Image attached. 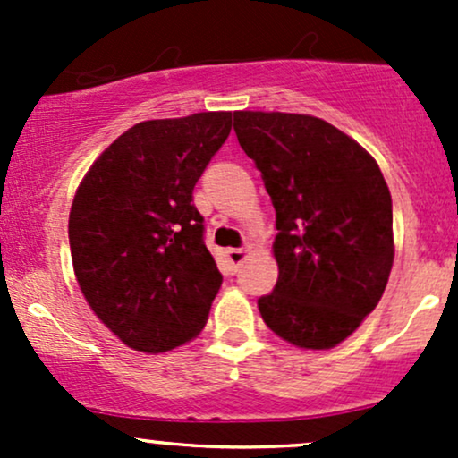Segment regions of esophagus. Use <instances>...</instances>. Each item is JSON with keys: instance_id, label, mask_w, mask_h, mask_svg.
<instances>
[{"instance_id": "34e87169", "label": "esophagus", "mask_w": 458, "mask_h": 458, "mask_svg": "<svg viewBox=\"0 0 458 458\" xmlns=\"http://www.w3.org/2000/svg\"><path fill=\"white\" fill-rule=\"evenodd\" d=\"M225 256H228V262L233 265V269L236 271V269H239V265H243V262L247 260V250H243V247H236V250L225 251Z\"/></svg>"}]
</instances>
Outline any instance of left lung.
I'll use <instances>...</instances> for the list:
<instances>
[{
	"label": "left lung",
	"instance_id": "1",
	"mask_svg": "<svg viewBox=\"0 0 458 458\" xmlns=\"http://www.w3.org/2000/svg\"><path fill=\"white\" fill-rule=\"evenodd\" d=\"M234 133L276 208L277 276L259 299L267 327L303 349L349 338L386 291L392 196L368 152L325 120L234 112Z\"/></svg>",
	"mask_w": 458,
	"mask_h": 458
}]
</instances>
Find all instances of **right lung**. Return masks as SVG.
<instances>
[{"label": "right lung", "instance_id": "1", "mask_svg": "<svg viewBox=\"0 0 458 458\" xmlns=\"http://www.w3.org/2000/svg\"><path fill=\"white\" fill-rule=\"evenodd\" d=\"M233 129V112L146 120L94 161L68 217L83 297L105 327L144 353L202 331L222 273L204 245L193 187Z\"/></svg>", "mask_w": 458, "mask_h": 458}]
</instances>
